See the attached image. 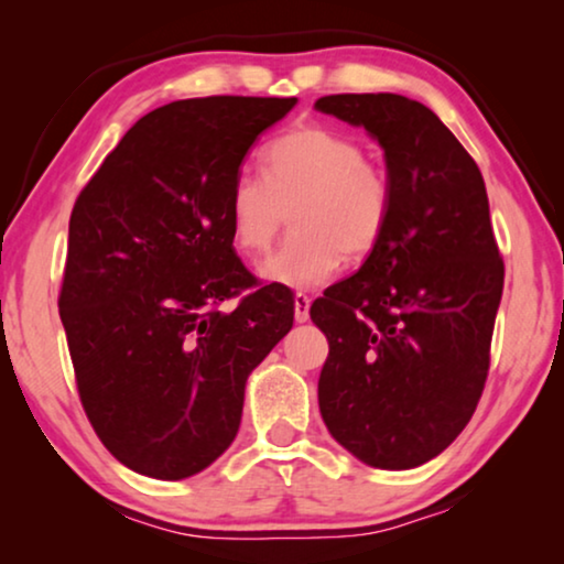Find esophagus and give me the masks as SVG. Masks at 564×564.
<instances>
[{
	"label": "esophagus",
	"instance_id": "1",
	"mask_svg": "<svg viewBox=\"0 0 564 564\" xmlns=\"http://www.w3.org/2000/svg\"><path fill=\"white\" fill-rule=\"evenodd\" d=\"M307 318H311V297H307L305 292H297L295 295V321L305 323Z\"/></svg>",
	"mask_w": 564,
	"mask_h": 564
}]
</instances>
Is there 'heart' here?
I'll use <instances>...</instances> for the list:
<instances>
[{"instance_id": "1", "label": "heart", "mask_w": 564, "mask_h": 564, "mask_svg": "<svg viewBox=\"0 0 564 564\" xmlns=\"http://www.w3.org/2000/svg\"><path fill=\"white\" fill-rule=\"evenodd\" d=\"M292 210V234L259 267L261 280L292 290L328 282L344 264L361 261L384 238L392 182L365 159L357 138L303 122L264 151V176L236 174L226 199L230 241L243 257L264 253Z\"/></svg>"}]
</instances>
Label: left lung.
I'll return each instance as SVG.
<instances>
[{"mask_svg":"<svg viewBox=\"0 0 564 564\" xmlns=\"http://www.w3.org/2000/svg\"><path fill=\"white\" fill-rule=\"evenodd\" d=\"M315 110L365 128L392 182L380 246L311 307L328 338L321 415L365 465L411 469L462 434L488 377L503 295L488 192L465 145L415 99L330 95Z\"/></svg>","mask_w":564,"mask_h":564,"instance_id":"8db88e82","label":"left lung"}]
</instances>
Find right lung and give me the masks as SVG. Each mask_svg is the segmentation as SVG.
<instances>
[{"label": "right lung", "instance_id": "obj_1", "mask_svg": "<svg viewBox=\"0 0 564 564\" xmlns=\"http://www.w3.org/2000/svg\"><path fill=\"white\" fill-rule=\"evenodd\" d=\"M295 105L159 107L76 197L58 313L87 419L133 473L184 480L210 467L241 426L246 380L292 328V292L253 290L236 257L226 199L251 143Z\"/></svg>", "mask_w": 564, "mask_h": 564}]
</instances>
